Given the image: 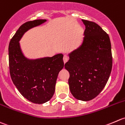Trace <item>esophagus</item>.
Here are the masks:
<instances>
[{
  "instance_id": "34e87169",
  "label": "esophagus",
  "mask_w": 125,
  "mask_h": 125,
  "mask_svg": "<svg viewBox=\"0 0 125 125\" xmlns=\"http://www.w3.org/2000/svg\"><path fill=\"white\" fill-rule=\"evenodd\" d=\"M68 60H69V59H68L67 56L66 55H64V57H63V61H64V64H65V63H66L67 62Z\"/></svg>"
}]
</instances>
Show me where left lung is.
Instances as JSON below:
<instances>
[{
	"label": "left lung",
	"mask_w": 125,
	"mask_h": 125,
	"mask_svg": "<svg viewBox=\"0 0 125 125\" xmlns=\"http://www.w3.org/2000/svg\"><path fill=\"white\" fill-rule=\"evenodd\" d=\"M86 26L82 44L69 55L65 69L69 72L72 94L79 100L95 98L107 83L112 67L109 35L95 22L82 19Z\"/></svg>",
	"instance_id": "1"
}]
</instances>
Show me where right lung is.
Listing matches in <instances>:
<instances>
[{
  "label": "right lung",
  "instance_id": "add662e5",
  "mask_svg": "<svg viewBox=\"0 0 125 125\" xmlns=\"http://www.w3.org/2000/svg\"><path fill=\"white\" fill-rule=\"evenodd\" d=\"M45 21L38 19L22 24L11 38L8 47L12 81L23 97L36 104L45 103L53 95L58 75L64 67L63 55L29 60L22 53L19 41L27 30Z\"/></svg>",
  "mask_w": 125,
  "mask_h": 125
}]
</instances>
